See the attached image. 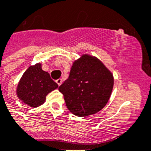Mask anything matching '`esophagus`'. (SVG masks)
Listing matches in <instances>:
<instances>
[{
	"instance_id": "esophagus-1",
	"label": "esophagus",
	"mask_w": 151,
	"mask_h": 151,
	"mask_svg": "<svg viewBox=\"0 0 151 151\" xmlns=\"http://www.w3.org/2000/svg\"><path fill=\"white\" fill-rule=\"evenodd\" d=\"M56 83H57V84H58V86H60V85L62 84V82H63V80H62V78H58V79L56 81Z\"/></svg>"
}]
</instances>
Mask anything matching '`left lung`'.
<instances>
[{"mask_svg":"<svg viewBox=\"0 0 151 151\" xmlns=\"http://www.w3.org/2000/svg\"><path fill=\"white\" fill-rule=\"evenodd\" d=\"M114 78L97 58L83 55L75 61L69 78L59 87L66 106L78 117L93 114L104 108L110 99Z\"/></svg>","mask_w":151,"mask_h":151,"instance_id":"left-lung-1","label":"left lung"}]
</instances>
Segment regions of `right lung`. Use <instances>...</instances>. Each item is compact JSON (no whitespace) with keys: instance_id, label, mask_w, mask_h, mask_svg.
Masks as SVG:
<instances>
[{"instance_id":"1","label":"right lung","mask_w":151,"mask_h":151,"mask_svg":"<svg viewBox=\"0 0 151 151\" xmlns=\"http://www.w3.org/2000/svg\"><path fill=\"white\" fill-rule=\"evenodd\" d=\"M57 88L50 74L42 70L40 63H37L25 71L18 83L17 95L25 104L37 108L45 102L50 91Z\"/></svg>"}]
</instances>
